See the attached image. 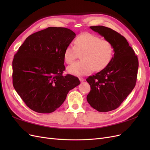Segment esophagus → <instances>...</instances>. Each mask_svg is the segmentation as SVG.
I'll return each instance as SVG.
<instances>
[{"instance_id":"1","label":"esophagus","mask_w":150,"mask_h":150,"mask_svg":"<svg viewBox=\"0 0 150 150\" xmlns=\"http://www.w3.org/2000/svg\"><path fill=\"white\" fill-rule=\"evenodd\" d=\"M79 81H81V82H83V81H84V79L83 78H79Z\"/></svg>"}]
</instances>
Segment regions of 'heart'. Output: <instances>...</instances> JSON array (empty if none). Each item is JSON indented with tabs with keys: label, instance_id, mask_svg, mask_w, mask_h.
I'll list each match as a JSON object with an SVG mask.
<instances>
[{
	"label": "heart",
	"instance_id": "obj_1",
	"mask_svg": "<svg viewBox=\"0 0 150 150\" xmlns=\"http://www.w3.org/2000/svg\"><path fill=\"white\" fill-rule=\"evenodd\" d=\"M74 46L68 45L64 51V59L71 64L81 54V61L74 62L67 67V72L74 76L89 74L93 70L100 71L106 68L114 55V46L106 39L85 33L79 35L74 40Z\"/></svg>",
	"mask_w": 150,
	"mask_h": 150
}]
</instances>
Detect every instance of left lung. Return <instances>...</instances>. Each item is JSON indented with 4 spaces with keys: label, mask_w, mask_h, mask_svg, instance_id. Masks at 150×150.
Returning <instances> with one entry per match:
<instances>
[{
    "label": "left lung",
    "mask_w": 150,
    "mask_h": 150,
    "mask_svg": "<svg viewBox=\"0 0 150 150\" xmlns=\"http://www.w3.org/2000/svg\"><path fill=\"white\" fill-rule=\"evenodd\" d=\"M90 28L112 44L115 54L106 68L86 79L91 86L87 101L99 112L110 111L118 108L134 89L138 59L127 40L118 33L103 25Z\"/></svg>",
    "instance_id": "left-lung-1"
}]
</instances>
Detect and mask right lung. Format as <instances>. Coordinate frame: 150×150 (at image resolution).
<instances>
[{"instance_id": "right-lung-1", "label": "right lung", "mask_w": 150, "mask_h": 150, "mask_svg": "<svg viewBox=\"0 0 150 150\" xmlns=\"http://www.w3.org/2000/svg\"><path fill=\"white\" fill-rule=\"evenodd\" d=\"M75 37L71 29L49 27L27 38L14 55L13 88L30 110L54 112L80 84L77 77L62 75L64 49Z\"/></svg>"}]
</instances>
